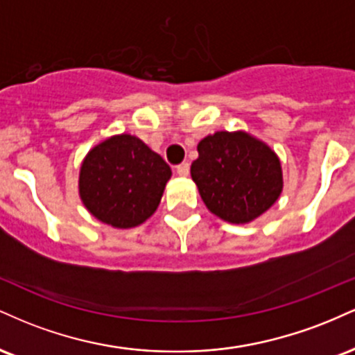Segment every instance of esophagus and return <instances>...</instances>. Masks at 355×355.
<instances>
[{"mask_svg":"<svg viewBox=\"0 0 355 355\" xmlns=\"http://www.w3.org/2000/svg\"><path fill=\"white\" fill-rule=\"evenodd\" d=\"M189 173H190V166H189V164H182V165H178L177 166V175L178 177H189Z\"/></svg>","mask_w":355,"mask_h":355,"instance_id":"1","label":"esophagus"}]
</instances>
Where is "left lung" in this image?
Returning a JSON list of instances; mask_svg holds the SVG:
<instances>
[{
  "label": "left lung",
  "mask_w": 355,
  "mask_h": 355,
  "mask_svg": "<svg viewBox=\"0 0 355 355\" xmlns=\"http://www.w3.org/2000/svg\"><path fill=\"white\" fill-rule=\"evenodd\" d=\"M191 180L211 214L229 223H250L279 200L282 165L266 141L250 133L215 132L197 145Z\"/></svg>",
  "instance_id": "1"
}]
</instances>
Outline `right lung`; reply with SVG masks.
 Returning <instances> with one entry per match:
<instances>
[{
  "label": "right lung",
  "mask_w": 355,
  "mask_h": 355,
  "mask_svg": "<svg viewBox=\"0 0 355 355\" xmlns=\"http://www.w3.org/2000/svg\"><path fill=\"white\" fill-rule=\"evenodd\" d=\"M172 170L140 138L121 133L93 146L80 166L85 209L115 229H133L155 214Z\"/></svg>",
  "instance_id": "1"
}]
</instances>
